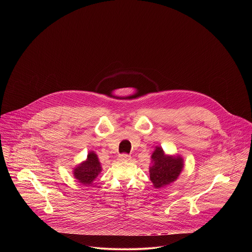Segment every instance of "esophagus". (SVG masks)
<instances>
[{"label":"esophagus","instance_id":"34e87169","mask_svg":"<svg viewBox=\"0 0 252 252\" xmlns=\"http://www.w3.org/2000/svg\"><path fill=\"white\" fill-rule=\"evenodd\" d=\"M118 160L121 161V162H127V161L131 160V156L124 153V154H121V155L118 156Z\"/></svg>","mask_w":252,"mask_h":252}]
</instances>
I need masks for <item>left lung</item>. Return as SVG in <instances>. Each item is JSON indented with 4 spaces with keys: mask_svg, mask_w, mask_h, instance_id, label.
Here are the masks:
<instances>
[{
    "mask_svg": "<svg viewBox=\"0 0 252 252\" xmlns=\"http://www.w3.org/2000/svg\"><path fill=\"white\" fill-rule=\"evenodd\" d=\"M184 161L180 155L166 154L162 147L156 146L151 154L149 177L154 188L165 187L179 179Z\"/></svg>",
    "mask_w": 252,
    "mask_h": 252,
    "instance_id": "obj_1",
    "label": "left lung"
}]
</instances>
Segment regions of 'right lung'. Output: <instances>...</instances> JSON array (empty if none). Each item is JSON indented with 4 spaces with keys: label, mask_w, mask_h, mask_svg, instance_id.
<instances>
[{
    "label": "right lung",
    "mask_w": 252,
    "mask_h": 252,
    "mask_svg": "<svg viewBox=\"0 0 252 252\" xmlns=\"http://www.w3.org/2000/svg\"><path fill=\"white\" fill-rule=\"evenodd\" d=\"M101 172L102 166L98 155L94 151L88 152L86 160L82 161L72 170L74 179L83 185L92 184Z\"/></svg>",
    "instance_id": "1"
}]
</instances>
